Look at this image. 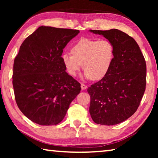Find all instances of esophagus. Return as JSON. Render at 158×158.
<instances>
[{"instance_id":"esophagus-1","label":"esophagus","mask_w":158,"mask_h":158,"mask_svg":"<svg viewBox=\"0 0 158 158\" xmlns=\"http://www.w3.org/2000/svg\"><path fill=\"white\" fill-rule=\"evenodd\" d=\"M81 88L82 90H85V89H87V86H86V85H85V84H81Z\"/></svg>"}]
</instances>
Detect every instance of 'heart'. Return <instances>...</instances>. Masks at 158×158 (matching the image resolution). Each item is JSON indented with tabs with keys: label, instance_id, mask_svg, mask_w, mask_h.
<instances>
[{
	"label": "heart",
	"instance_id": "1",
	"mask_svg": "<svg viewBox=\"0 0 158 158\" xmlns=\"http://www.w3.org/2000/svg\"><path fill=\"white\" fill-rule=\"evenodd\" d=\"M72 54L65 53L61 60L69 75L75 77L81 68L86 79L94 81L105 77L114 58V47L107 39L82 38L72 47Z\"/></svg>",
	"mask_w": 158,
	"mask_h": 158
}]
</instances>
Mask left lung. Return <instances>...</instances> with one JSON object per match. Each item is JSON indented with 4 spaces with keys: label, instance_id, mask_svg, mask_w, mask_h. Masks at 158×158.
Here are the masks:
<instances>
[{
    "label": "left lung",
    "instance_id": "8db88e82",
    "mask_svg": "<svg viewBox=\"0 0 158 158\" xmlns=\"http://www.w3.org/2000/svg\"><path fill=\"white\" fill-rule=\"evenodd\" d=\"M110 40L114 58L107 74L88 89L89 112L95 123L114 125L135 113L146 90V64L132 37L118 29L90 30Z\"/></svg>",
    "mask_w": 158,
    "mask_h": 158
}]
</instances>
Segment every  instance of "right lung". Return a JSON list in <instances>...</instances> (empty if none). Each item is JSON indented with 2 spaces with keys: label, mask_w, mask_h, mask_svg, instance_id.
Here are the masks:
<instances>
[{
  "label": "right lung",
  "mask_w": 158,
  "mask_h": 158,
  "mask_svg": "<svg viewBox=\"0 0 158 158\" xmlns=\"http://www.w3.org/2000/svg\"><path fill=\"white\" fill-rule=\"evenodd\" d=\"M79 30L40 26L21 44L13 66L12 84L19 109L41 125L63 121L81 84L66 73L63 49Z\"/></svg>",
  "instance_id": "right-lung-1"
}]
</instances>
